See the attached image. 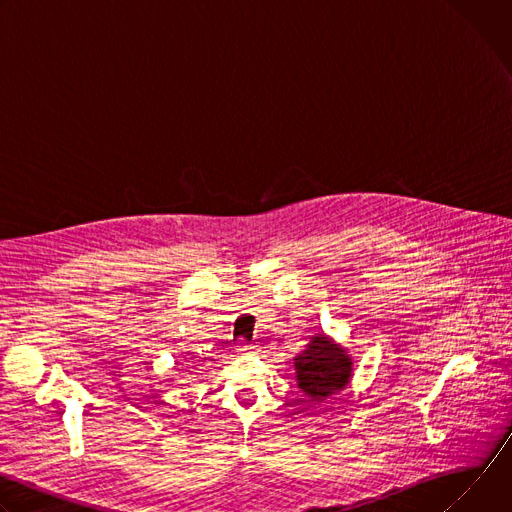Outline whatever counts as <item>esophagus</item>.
<instances>
[{
  "instance_id": "obj_1",
  "label": "esophagus",
  "mask_w": 512,
  "mask_h": 512,
  "mask_svg": "<svg viewBox=\"0 0 512 512\" xmlns=\"http://www.w3.org/2000/svg\"><path fill=\"white\" fill-rule=\"evenodd\" d=\"M237 352H239V354H251V352H255V346L249 344V342H245V340H241L239 346H237Z\"/></svg>"
}]
</instances>
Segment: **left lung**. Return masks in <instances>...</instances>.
I'll return each mask as SVG.
<instances>
[{
  "instance_id": "obj_1",
  "label": "left lung",
  "mask_w": 512,
  "mask_h": 512,
  "mask_svg": "<svg viewBox=\"0 0 512 512\" xmlns=\"http://www.w3.org/2000/svg\"><path fill=\"white\" fill-rule=\"evenodd\" d=\"M296 381L306 397L324 401L342 391L352 377V358L330 336L316 334L306 350L294 358Z\"/></svg>"
}]
</instances>
